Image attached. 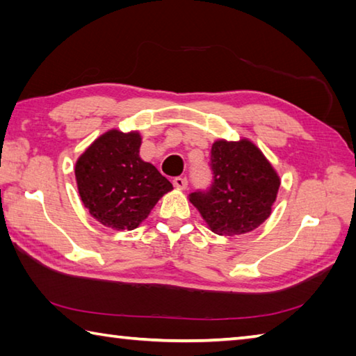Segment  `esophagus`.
<instances>
[{
	"mask_svg": "<svg viewBox=\"0 0 356 356\" xmlns=\"http://www.w3.org/2000/svg\"><path fill=\"white\" fill-rule=\"evenodd\" d=\"M172 185L176 186V188H180V190H185L186 185H188V180L184 176H177V177H174Z\"/></svg>",
	"mask_w": 356,
	"mask_h": 356,
	"instance_id": "obj_1",
	"label": "esophagus"
}]
</instances>
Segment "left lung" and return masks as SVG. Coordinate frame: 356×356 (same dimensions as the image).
Returning a JSON list of instances; mask_svg holds the SVG:
<instances>
[{"mask_svg": "<svg viewBox=\"0 0 356 356\" xmlns=\"http://www.w3.org/2000/svg\"><path fill=\"white\" fill-rule=\"evenodd\" d=\"M213 182L190 202L216 234H245L270 216L280 177L252 142L217 140L209 159Z\"/></svg>", "mask_w": 356, "mask_h": 356, "instance_id": "8db88e82", "label": "left lung"}]
</instances>
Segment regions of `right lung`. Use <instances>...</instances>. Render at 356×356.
<instances>
[{
	"label": "right lung",
	"instance_id": "obj_1",
	"mask_svg": "<svg viewBox=\"0 0 356 356\" xmlns=\"http://www.w3.org/2000/svg\"><path fill=\"white\" fill-rule=\"evenodd\" d=\"M139 148V133L110 130L74 166L84 207L97 222L116 231L138 228L159 199L172 190L154 165L142 161Z\"/></svg>",
	"mask_w": 356,
	"mask_h": 356
}]
</instances>
